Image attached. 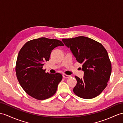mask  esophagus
Returning a JSON list of instances; mask_svg holds the SVG:
<instances>
[{"label": "esophagus", "mask_w": 123, "mask_h": 123, "mask_svg": "<svg viewBox=\"0 0 123 123\" xmlns=\"http://www.w3.org/2000/svg\"><path fill=\"white\" fill-rule=\"evenodd\" d=\"M62 77H63L64 78H70L71 76L69 75H67V74H64L63 75H62Z\"/></svg>", "instance_id": "34e87169"}]
</instances>
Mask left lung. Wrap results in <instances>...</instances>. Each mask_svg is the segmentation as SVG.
Segmentation results:
<instances>
[{
	"instance_id": "1",
	"label": "left lung",
	"mask_w": 123,
	"mask_h": 123,
	"mask_svg": "<svg viewBox=\"0 0 123 123\" xmlns=\"http://www.w3.org/2000/svg\"><path fill=\"white\" fill-rule=\"evenodd\" d=\"M77 62L82 64L83 78L75 76L73 91L80 98L90 99L98 96L106 88L112 71L111 62L106 49L101 43L87 37L62 38Z\"/></svg>"
}]
</instances>
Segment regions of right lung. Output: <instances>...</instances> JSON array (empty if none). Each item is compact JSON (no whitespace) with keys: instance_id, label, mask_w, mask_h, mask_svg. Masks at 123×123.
Masks as SVG:
<instances>
[{"instance_id":"1","label":"right lung","mask_w":123,"mask_h":123,"mask_svg":"<svg viewBox=\"0 0 123 123\" xmlns=\"http://www.w3.org/2000/svg\"><path fill=\"white\" fill-rule=\"evenodd\" d=\"M64 45L56 39L41 37L27 42L21 49L16 72L20 86L27 94L38 100L54 95L62 76L59 73H46L42 68L44 62L49 61L53 49Z\"/></svg>"}]
</instances>
